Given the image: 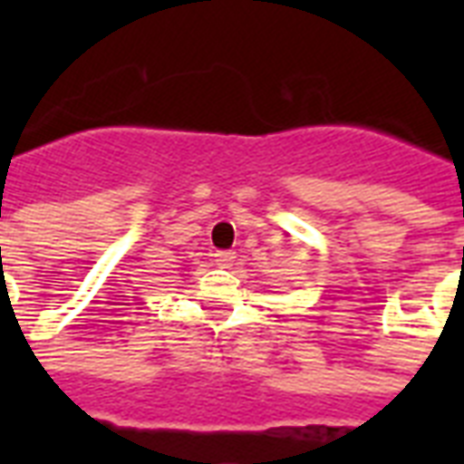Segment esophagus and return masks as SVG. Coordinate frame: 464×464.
Segmentation results:
<instances>
[{"instance_id": "1", "label": "esophagus", "mask_w": 464, "mask_h": 464, "mask_svg": "<svg viewBox=\"0 0 464 464\" xmlns=\"http://www.w3.org/2000/svg\"><path fill=\"white\" fill-rule=\"evenodd\" d=\"M233 257H236V255H233L231 250H214V253H211V260H214V265H218V267H228L233 262Z\"/></svg>"}]
</instances>
